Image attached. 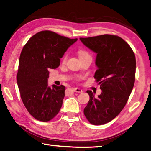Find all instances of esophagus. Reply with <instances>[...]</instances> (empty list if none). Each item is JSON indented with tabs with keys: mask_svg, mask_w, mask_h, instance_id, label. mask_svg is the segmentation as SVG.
<instances>
[{
	"mask_svg": "<svg viewBox=\"0 0 151 151\" xmlns=\"http://www.w3.org/2000/svg\"><path fill=\"white\" fill-rule=\"evenodd\" d=\"M73 90L75 92H78V93H82L83 92V90H82L81 89H80V88H73Z\"/></svg>",
	"mask_w": 151,
	"mask_h": 151,
	"instance_id": "obj_1",
	"label": "esophagus"
}]
</instances>
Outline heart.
Here are the masks:
<instances>
[{
  "label": "heart",
  "instance_id": "1",
  "mask_svg": "<svg viewBox=\"0 0 151 151\" xmlns=\"http://www.w3.org/2000/svg\"><path fill=\"white\" fill-rule=\"evenodd\" d=\"M78 55H79V58H81L82 57H84V56L88 55V54L86 51H84V50H79V52H78ZM67 57H68L67 55H64V57L63 58V61H66V59H67Z\"/></svg>",
  "mask_w": 151,
  "mask_h": 151
}]
</instances>
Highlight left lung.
<instances>
[{
	"instance_id": "8db88e82",
	"label": "left lung",
	"mask_w": 151,
	"mask_h": 151,
	"mask_svg": "<svg viewBox=\"0 0 151 151\" xmlns=\"http://www.w3.org/2000/svg\"><path fill=\"white\" fill-rule=\"evenodd\" d=\"M80 40L96 54L94 77L102 90L96 98L88 90L90 100L83 112L91 124L103 125L114 119L127 103L135 79V56L118 36L104 35Z\"/></svg>"
}]
</instances>
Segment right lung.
<instances>
[{"instance_id":"right-lung-1","label":"right lung","mask_w":151,"mask_h":151,"mask_svg":"<svg viewBox=\"0 0 151 151\" xmlns=\"http://www.w3.org/2000/svg\"><path fill=\"white\" fill-rule=\"evenodd\" d=\"M77 41L45 30L32 36L22 50L17 84L24 106L39 121H50L61 109L65 88L48 86L49 70L59 67L60 59Z\"/></svg>"}]
</instances>
